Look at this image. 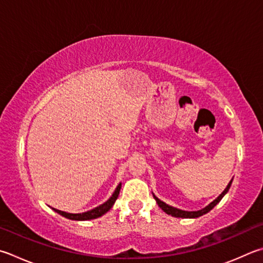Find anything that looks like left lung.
I'll use <instances>...</instances> for the list:
<instances>
[{"label": "left lung", "mask_w": 263, "mask_h": 263, "mask_svg": "<svg viewBox=\"0 0 263 263\" xmlns=\"http://www.w3.org/2000/svg\"><path fill=\"white\" fill-rule=\"evenodd\" d=\"M231 183H232V179L230 180V183L228 184V186L226 187V190L223 191V192L218 195V197L214 200L213 202H211L208 204V206H206L202 209H200V211H197V212H187V211H181V209H178V208H175L173 206H169V204H166L165 202L161 201V200L159 198H156L154 194H153V197H154V199L156 200V203L159 204V207L163 211L164 213H166L168 215H171V216L174 217H181V218H197V217H200L202 216V215L207 214L208 212H211L212 209L216 206V204L221 201L222 198L224 197L228 193L229 189H230L231 186Z\"/></svg>", "instance_id": "left-lung-1"}]
</instances>
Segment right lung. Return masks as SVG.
I'll return each mask as SVG.
<instances>
[{"mask_svg": "<svg viewBox=\"0 0 263 263\" xmlns=\"http://www.w3.org/2000/svg\"><path fill=\"white\" fill-rule=\"evenodd\" d=\"M122 187V183H119L118 186L115 190V192L112 193V195L110 198H109L106 202L100 204L99 207L92 209V211H88V212H85V213H80V214H71V213H65V212H62L59 211V209H55L52 208L56 213H59L62 216H64L69 219H73V221H88V219H94V218H98L100 216H102V215L106 214L108 211H110V208L114 206V203L118 198V194H119V191H121Z\"/></svg>", "mask_w": 263, "mask_h": 263, "instance_id": "add662e5", "label": "right lung"}]
</instances>
